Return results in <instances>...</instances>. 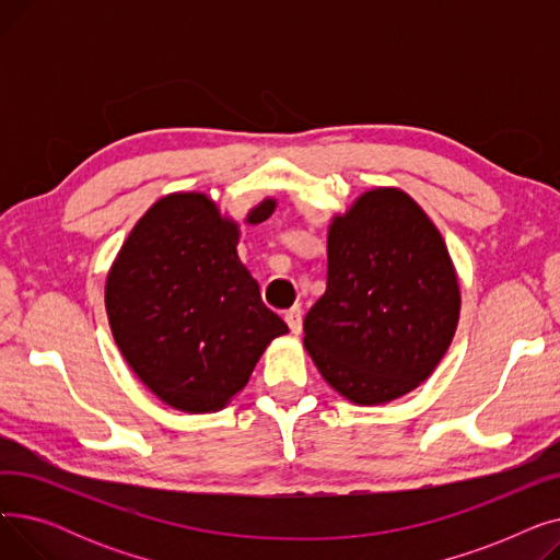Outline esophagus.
<instances>
[{"label": "esophagus", "mask_w": 560, "mask_h": 560, "mask_svg": "<svg viewBox=\"0 0 560 560\" xmlns=\"http://www.w3.org/2000/svg\"><path fill=\"white\" fill-rule=\"evenodd\" d=\"M302 317H304L302 306H292L290 311H285L283 319H285V325L290 327L292 334H302Z\"/></svg>", "instance_id": "obj_1"}]
</instances>
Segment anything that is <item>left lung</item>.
<instances>
[{
	"instance_id": "left-lung-1",
	"label": "left lung",
	"mask_w": 560,
	"mask_h": 560,
	"mask_svg": "<svg viewBox=\"0 0 560 560\" xmlns=\"http://www.w3.org/2000/svg\"><path fill=\"white\" fill-rule=\"evenodd\" d=\"M327 292L304 347L342 397L393 401L435 370L454 338L460 292L443 235L395 188L359 197L329 229Z\"/></svg>"
}]
</instances>
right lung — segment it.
<instances>
[{
  "mask_svg": "<svg viewBox=\"0 0 560 560\" xmlns=\"http://www.w3.org/2000/svg\"><path fill=\"white\" fill-rule=\"evenodd\" d=\"M265 199L247 222L268 220ZM238 226L199 192L156 201L129 233L106 281L113 338L165 404L209 413L245 388L285 322L262 304L235 252Z\"/></svg>",
  "mask_w": 560,
  "mask_h": 560,
  "instance_id": "add662e5",
  "label": "right lung"
}]
</instances>
